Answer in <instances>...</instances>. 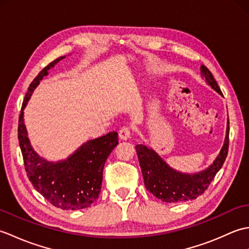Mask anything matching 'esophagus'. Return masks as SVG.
<instances>
[{
  "label": "esophagus",
  "instance_id": "esophagus-1",
  "mask_svg": "<svg viewBox=\"0 0 249 249\" xmlns=\"http://www.w3.org/2000/svg\"><path fill=\"white\" fill-rule=\"evenodd\" d=\"M119 137H120V139H122V140L129 139L130 138V129L128 127H126V126L122 127L119 130Z\"/></svg>",
  "mask_w": 249,
  "mask_h": 249
}]
</instances>
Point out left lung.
Wrapping results in <instances>:
<instances>
[{"mask_svg": "<svg viewBox=\"0 0 249 249\" xmlns=\"http://www.w3.org/2000/svg\"><path fill=\"white\" fill-rule=\"evenodd\" d=\"M201 77L206 83L223 96L217 82L211 71L201 65ZM137 155L140 163L144 186L153 196L163 202L174 203L194 200L208 189L209 185L223 167L229 147V119L227 120V131L224 145L219 154L204 170L196 173H183L171 168L157 153L144 144H137Z\"/></svg>", "mask_w": 249, "mask_h": 249, "instance_id": "obj_1", "label": "left lung"}]
</instances>
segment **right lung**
I'll use <instances>...</instances> for the list:
<instances>
[{"label": "right lung", "mask_w": 249, "mask_h": 249, "mask_svg": "<svg viewBox=\"0 0 249 249\" xmlns=\"http://www.w3.org/2000/svg\"><path fill=\"white\" fill-rule=\"evenodd\" d=\"M65 57L51 62L30 84L19 116L18 139L26 176L34 188L56 208L75 211L89 208L98 198L105 162L118 145L119 138L116 131H111L84 142L71 155L59 161L47 160L32 146L24 125V108L41 79Z\"/></svg>", "instance_id": "right-lung-1"}]
</instances>
